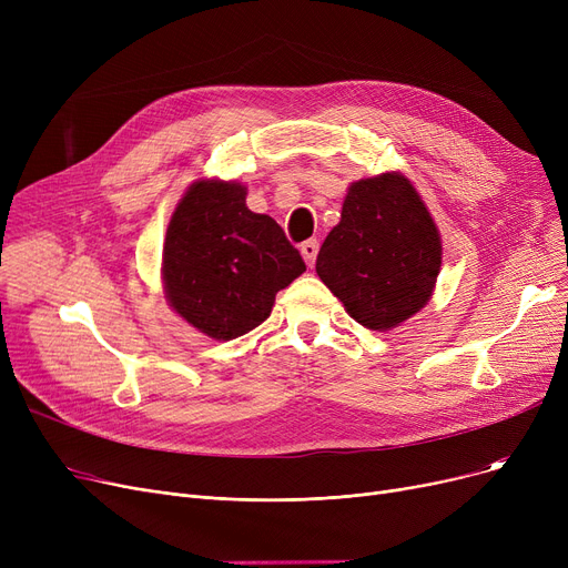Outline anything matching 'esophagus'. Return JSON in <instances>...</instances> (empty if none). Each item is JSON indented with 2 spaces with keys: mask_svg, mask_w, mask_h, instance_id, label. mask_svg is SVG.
Here are the masks:
<instances>
[{
  "mask_svg": "<svg viewBox=\"0 0 568 568\" xmlns=\"http://www.w3.org/2000/svg\"><path fill=\"white\" fill-rule=\"evenodd\" d=\"M317 251H320V242H317V239H308V242H304V244H302V255H304V260H306V264H308V266H313V264H315Z\"/></svg>",
  "mask_w": 568,
  "mask_h": 568,
  "instance_id": "1",
  "label": "esophagus"
}]
</instances>
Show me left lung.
<instances>
[{
	"instance_id": "1",
	"label": "left lung",
	"mask_w": 568,
	"mask_h": 568,
	"mask_svg": "<svg viewBox=\"0 0 568 568\" xmlns=\"http://www.w3.org/2000/svg\"><path fill=\"white\" fill-rule=\"evenodd\" d=\"M439 266V232L422 195L407 176L384 172L347 189L315 272L349 317L389 332L428 304Z\"/></svg>"
}]
</instances>
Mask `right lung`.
I'll use <instances>...</instances> for the list:
<instances>
[{"instance_id": "right-lung-1", "label": "right lung", "mask_w": 568, "mask_h": 568, "mask_svg": "<svg viewBox=\"0 0 568 568\" xmlns=\"http://www.w3.org/2000/svg\"><path fill=\"white\" fill-rule=\"evenodd\" d=\"M304 272L283 227L246 206L242 184L202 179L179 200L163 246L165 296L209 338L232 341L255 329L276 292Z\"/></svg>"}]
</instances>
